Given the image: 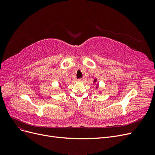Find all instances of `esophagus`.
<instances>
[{
  "instance_id": "1",
  "label": "esophagus",
  "mask_w": 155,
  "mask_h": 155,
  "mask_svg": "<svg viewBox=\"0 0 155 155\" xmlns=\"http://www.w3.org/2000/svg\"><path fill=\"white\" fill-rule=\"evenodd\" d=\"M78 81L79 82H82L83 81V78H80V79H78Z\"/></svg>"
}]
</instances>
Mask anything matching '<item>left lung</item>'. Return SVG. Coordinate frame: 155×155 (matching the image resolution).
<instances>
[{
    "mask_svg": "<svg viewBox=\"0 0 155 155\" xmlns=\"http://www.w3.org/2000/svg\"><path fill=\"white\" fill-rule=\"evenodd\" d=\"M96 81H97V79H94V83H95ZM98 86H99V85H98V84H97V85L96 87V89L98 88Z\"/></svg>",
    "mask_w": 155,
    "mask_h": 155,
    "instance_id": "obj_1",
    "label": "left lung"
}]
</instances>
